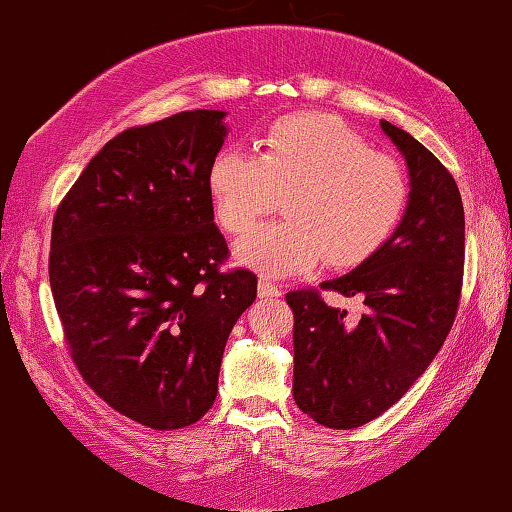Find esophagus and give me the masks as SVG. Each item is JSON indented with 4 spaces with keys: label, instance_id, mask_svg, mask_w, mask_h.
Wrapping results in <instances>:
<instances>
[{
    "label": "esophagus",
    "instance_id": "esophagus-1",
    "mask_svg": "<svg viewBox=\"0 0 512 512\" xmlns=\"http://www.w3.org/2000/svg\"><path fill=\"white\" fill-rule=\"evenodd\" d=\"M257 294H259V298H278V296H282V289L275 285V282L266 278V275H262L257 282Z\"/></svg>",
    "mask_w": 512,
    "mask_h": 512
}]
</instances>
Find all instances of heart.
Masks as SVG:
<instances>
[{
    "mask_svg": "<svg viewBox=\"0 0 512 512\" xmlns=\"http://www.w3.org/2000/svg\"><path fill=\"white\" fill-rule=\"evenodd\" d=\"M207 189L218 225L237 237L285 196L287 221L237 246L239 262L266 275L364 262L396 230L410 198L401 161L371 150L360 132L330 113H296L273 123L257 143V159L218 152Z\"/></svg>",
    "mask_w": 512,
    "mask_h": 512,
    "instance_id": "heart-1",
    "label": "heart"
}]
</instances>
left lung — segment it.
Masks as SVG:
<instances>
[{"instance_id":"obj_1","label":"left lung","mask_w":512,"mask_h":512,"mask_svg":"<svg viewBox=\"0 0 512 512\" xmlns=\"http://www.w3.org/2000/svg\"><path fill=\"white\" fill-rule=\"evenodd\" d=\"M405 157L410 198L392 237L342 278L323 282L360 296L358 323L316 289L289 291L294 312V401L316 424L348 431L369 424L428 369L456 319L465 266V209L440 159L383 120Z\"/></svg>"}]
</instances>
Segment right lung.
<instances>
[{
    "label": "right lung",
    "mask_w": 512,
    "mask_h": 512,
    "mask_svg": "<svg viewBox=\"0 0 512 512\" xmlns=\"http://www.w3.org/2000/svg\"><path fill=\"white\" fill-rule=\"evenodd\" d=\"M225 111L129 127L88 161L52 223L50 287L70 358L120 415L175 431L212 408L257 275L221 271L207 175Z\"/></svg>",
    "instance_id": "obj_1"
}]
</instances>
